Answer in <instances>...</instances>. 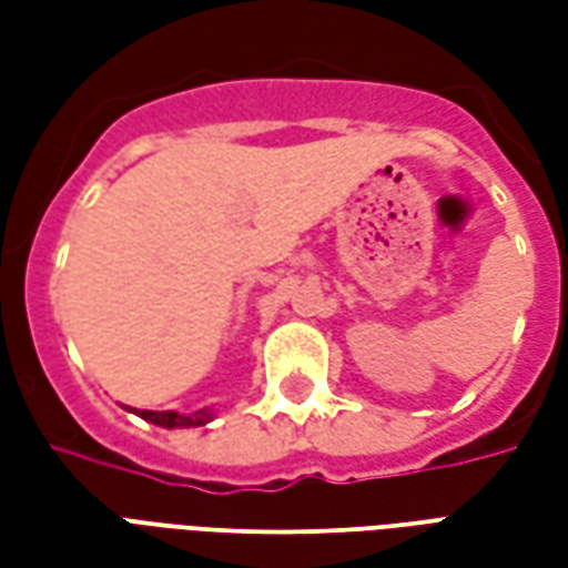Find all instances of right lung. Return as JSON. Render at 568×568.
Returning a JSON list of instances; mask_svg holds the SVG:
<instances>
[{
    "label": "right lung",
    "instance_id": "right-lung-1",
    "mask_svg": "<svg viewBox=\"0 0 568 568\" xmlns=\"http://www.w3.org/2000/svg\"><path fill=\"white\" fill-rule=\"evenodd\" d=\"M133 410V407H130ZM133 414H140L142 419H149L154 426L161 428H191V426H206L212 419V410H197V414H175V410H133Z\"/></svg>",
    "mask_w": 568,
    "mask_h": 568
}]
</instances>
